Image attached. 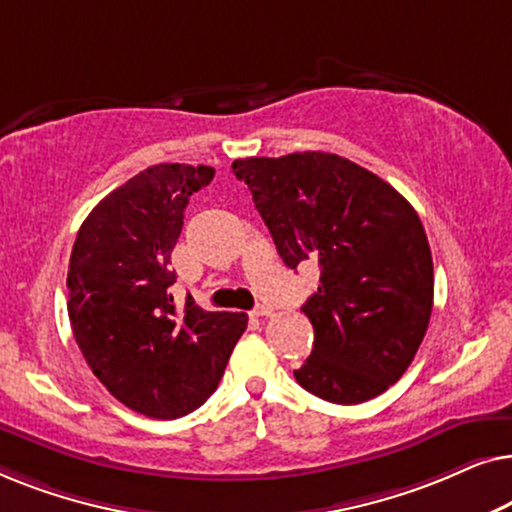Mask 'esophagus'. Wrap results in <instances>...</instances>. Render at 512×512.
<instances>
[{
	"mask_svg": "<svg viewBox=\"0 0 512 512\" xmlns=\"http://www.w3.org/2000/svg\"><path fill=\"white\" fill-rule=\"evenodd\" d=\"M254 314H256V317H272V307H268V305H258L256 310H254Z\"/></svg>",
	"mask_w": 512,
	"mask_h": 512,
	"instance_id": "34e87169",
	"label": "esophagus"
}]
</instances>
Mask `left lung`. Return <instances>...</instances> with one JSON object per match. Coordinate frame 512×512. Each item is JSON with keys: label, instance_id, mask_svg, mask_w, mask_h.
<instances>
[{"label": "left lung", "instance_id": "1", "mask_svg": "<svg viewBox=\"0 0 512 512\" xmlns=\"http://www.w3.org/2000/svg\"><path fill=\"white\" fill-rule=\"evenodd\" d=\"M282 261L314 263L319 289L303 305L314 349L298 384L354 405L387 391L415 359L433 307V261L408 200L352 160L324 151L240 158Z\"/></svg>", "mask_w": 512, "mask_h": 512}]
</instances>
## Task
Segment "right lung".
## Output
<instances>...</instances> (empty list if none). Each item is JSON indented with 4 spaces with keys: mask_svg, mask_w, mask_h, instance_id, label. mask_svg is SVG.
<instances>
[{
    "mask_svg": "<svg viewBox=\"0 0 512 512\" xmlns=\"http://www.w3.org/2000/svg\"><path fill=\"white\" fill-rule=\"evenodd\" d=\"M214 167L160 163L111 191L76 235L67 312L83 359L130 410L177 419L200 408L247 328L244 312L177 310L172 249L188 198Z\"/></svg>",
    "mask_w": 512,
    "mask_h": 512,
    "instance_id": "right-lung-1",
    "label": "right lung"
}]
</instances>
